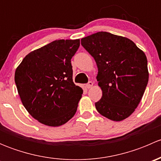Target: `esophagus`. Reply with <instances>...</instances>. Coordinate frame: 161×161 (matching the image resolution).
Here are the masks:
<instances>
[{
    "mask_svg": "<svg viewBox=\"0 0 161 161\" xmlns=\"http://www.w3.org/2000/svg\"><path fill=\"white\" fill-rule=\"evenodd\" d=\"M92 86H93V82H91V81H90V82H89L88 83H87L86 85V86L87 89H90L91 87Z\"/></svg>",
    "mask_w": 161,
    "mask_h": 161,
    "instance_id": "34e87169",
    "label": "esophagus"
}]
</instances>
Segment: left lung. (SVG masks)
Returning <instances> with one entry per match:
<instances>
[{"label":"left lung","instance_id":"1","mask_svg":"<svg viewBox=\"0 0 161 161\" xmlns=\"http://www.w3.org/2000/svg\"><path fill=\"white\" fill-rule=\"evenodd\" d=\"M93 57L101 88L97 111L108 119L120 121L129 117L139 105L149 80L147 56L126 37L98 32L81 40Z\"/></svg>","mask_w":161,"mask_h":161}]
</instances>
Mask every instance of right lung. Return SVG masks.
I'll return each instance as SVG.
<instances>
[{"label":"right lung","instance_id":"add662e5","mask_svg":"<svg viewBox=\"0 0 161 161\" xmlns=\"http://www.w3.org/2000/svg\"><path fill=\"white\" fill-rule=\"evenodd\" d=\"M80 40H54L26 55L14 73L22 103L31 116L57 127L77 111L83 90L72 80L71 59Z\"/></svg>","mask_w":161,"mask_h":161}]
</instances>
